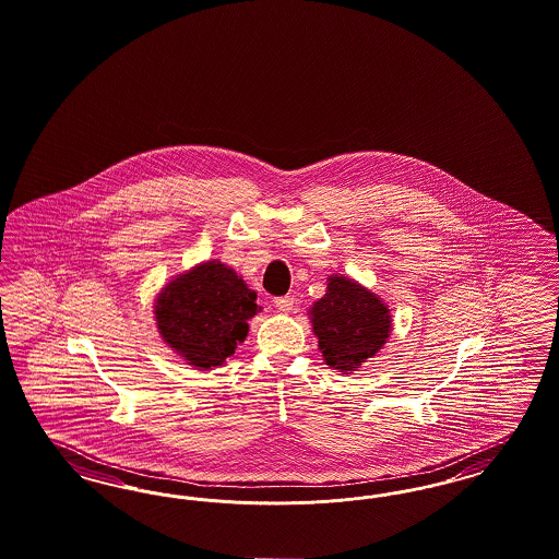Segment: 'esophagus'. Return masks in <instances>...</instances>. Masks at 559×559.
Returning a JSON list of instances; mask_svg holds the SVG:
<instances>
[{"label": "esophagus", "instance_id": "1", "mask_svg": "<svg viewBox=\"0 0 559 559\" xmlns=\"http://www.w3.org/2000/svg\"><path fill=\"white\" fill-rule=\"evenodd\" d=\"M273 302H275V307H277V309L284 310V312H289L296 300H294V296H277Z\"/></svg>", "mask_w": 559, "mask_h": 559}]
</instances>
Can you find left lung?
Returning <instances> with one entry per match:
<instances>
[{"label":"left lung","mask_w":559,"mask_h":559,"mask_svg":"<svg viewBox=\"0 0 559 559\" xmlns=\"http://www.w3.org/2000/svg\"><path fill=\"white\" fill-rule=\"evenodd\" d=\"M310 314L325 362L342 372L374 356L392 331L388 307L348 277H330L325 296Z\"/></svg>","instance_id":"1"}]
</instances>
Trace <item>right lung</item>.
Here are the masks:
<instances>
[{
    "label": "right lung",
    "mask_w": 559,
    "mask_h": 559,
    "mask_svg": "<svg viewBox=\"0 0 559 559\" xmlns=\"http://www.w3.org/2000/svg\"><path fill=\"white\" fill-rule=\"evenodd\" d=\"M257 294L236 271L209 261L180 275L155 305L162 337L190 365L211 369L226 362L249 333Z\"/></svg>",
    "instance_id": "right-lung-1"
}]
</instances>
